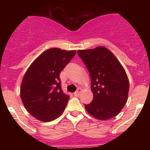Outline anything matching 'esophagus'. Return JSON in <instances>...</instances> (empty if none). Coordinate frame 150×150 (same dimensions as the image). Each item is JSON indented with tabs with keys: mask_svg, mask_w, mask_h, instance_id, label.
Masks as SVG:
<instances>
[{
	"mask_svg": "<svg viewBox=\"0 0 150 150\" xmlns=\"http://www.w3.org/2000/svg\"><path fill=\"white\" fill-rule=\"evenodd\" d=\"M82 91H83V90H82V88H77V90H76V91L74 92V95H75V96H79V95H80V93L82 92Z\"/></svg>",
	"mask_w": 150,
	"mask_h": 150,
	"instance_id": "1",
	"label": "esophagus"
}]
</instances>
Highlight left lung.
Masks as SVG:
<instances>
[{
  "mask_svg": "<svg viewBox=\"0 0 150 150\" xmlns=\"http://www.w3.org/2000/svg\"><path fill=\"white\" fill-rule=\"evenodd\" d=\"M89 72L93 100L85 108L100 120L117 116L128 100L129 82L120 62L104 46L78 50Z\"/></svg>",
  "mask_w": 150,
  "mask_h": 150,
  "instance_id": "1",
  "label": "left lung"
}]
</instances>
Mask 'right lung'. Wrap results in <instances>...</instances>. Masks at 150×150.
<instances>
[{"mask_svg": "<svg viewBox=\"0 0 150 150\" xmlns=\"http://www.w3.org/2000/svg\"><path fill=\"white\" fill-rule=\"evenodd\" d=\"M76 51L52 48L36 59L26 71L20 96L29 113L42 122L55 120L64 112L70 96L64 93L59 74Z\"/></svg>", "mask_w": 150, "mask_h": 150, "instance_id": "obj_1", "label": "right lung"}]
</instances>
